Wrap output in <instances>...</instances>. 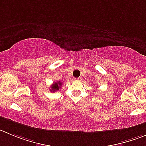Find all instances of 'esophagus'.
Returning <instances> with one entry per match:
<instances>
[{"instance_id":"obj_1","label":"esophagus","mask_w":146,"mask_h":146,"mask_svg":"<svg viewBox=\"0 0 146 146\" xmlns=\"http://www.w3.org/2000/svg\"><path fill=\"white\" fill-rule=\"evenodd\" d=\"M76 80H77V81H81V80H82V78L81 77L78 78H76Z\"/></svg>"}]
</instances>
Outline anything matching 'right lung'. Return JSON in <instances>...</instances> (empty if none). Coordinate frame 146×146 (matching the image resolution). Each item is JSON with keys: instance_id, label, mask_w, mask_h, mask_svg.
I'll return each mask as SVG.
<instances>
[{"instance_id": "obj_1", "label": "right lung", "mask_w": 146, "mask_h": 146, "mask_svg": "<svg viewBox=\"0 0 146 146\" xmlns=\"http://www.w3.org/2000/svg\"><path fill=\"white\" fill-rule=\"evenodd\" d=\"M61 86H62V82H60V81H58V82L57 83L54 82V84L51 86V89H50V91H51L52 92H56V91H58L59 88L61 87Z\"/></svg>"}]
</instances>
